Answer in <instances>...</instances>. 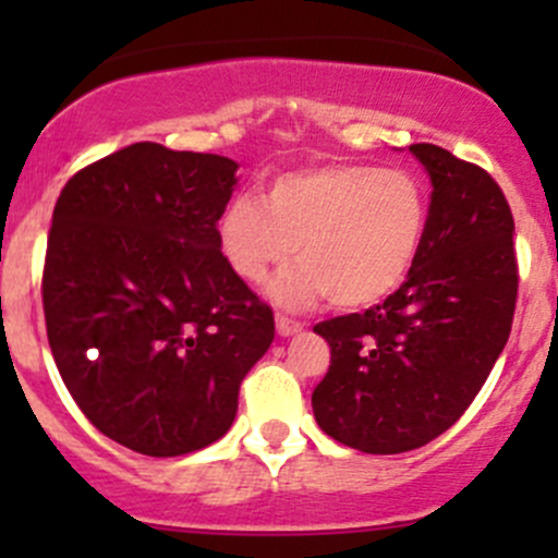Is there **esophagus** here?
<instances>
[{
    "label": "esophagus",
    "instance_id": "1",
    "mask_svg": "<svg viewBox=\"0 0 558 558\" xmlns=\"http://www.w3.org/2000/svg\"><path fill=\"white\" fill-rule=\"evenodd\" d=\"M275 324H278V335L280 337H289V335H296V331H302V320H296V318H289V315H283V313H278L275 315Z\"/></svg>",
    "mask_w": 558,
    "mask_h": 558
}]
</instances>
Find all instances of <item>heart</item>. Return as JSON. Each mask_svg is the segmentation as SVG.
Here are the masks:
<instances>
[{
    "instance_id": "b5f03b06",
    "label": "heart",
    "mask_w": 558,
    "mask_h": 558,
    "mask_svg": "<svg viewBox=\"0 0 558 558\" xmlns=\"http://www.w3.org/2000/svg\"><path fill=\"white\" fill-rule=\"evenodd\" d=\"M258 205L238 196L218 221L229 267L245 283H264L296 251L300 267L275 283L289 307L326 302L369 307L404 283L429 223V199L402 167L362 161L283 172L262 189Z\"/></svg>"
}]
</instances>
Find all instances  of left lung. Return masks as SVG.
<instances>
[{"label":"left lung","instance_id":"left-lung-1","mask_svg":"<svg viewBox=\"0 0 558 558\" xmlns=\"http://www.w3.org/2000/svg\"><path fill=\"white\" fill-rule=\"evenodd\" d=\"M426 238L380 305L313 326L331 348L313 391L320 429L364 453L426 446L461 418L502 353L519 300L513 213L497 180L432 143Z\"/></svg>","mask_w":558,"mask_h":558}]
</instances>
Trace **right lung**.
Wrapping results in <instances>:
<instances>
[{
	"label": "right lung",
	"mask_w": 558,
	"mask_h": 558,
	"mask_svg": "<svg viewBox=\"0 0 558 558\" xmlns=\"http://www.w3.org/2000/svg\"><path fill=\"white\" fill-rule=\"evenodd\" d=\"M227 156L134 143L61 189L43 311L61 380L110 440L183 456L227 435L240 384L275 337L272 307L232 272L218 221Z\"/></svg>",
	"instance_id": "add662e5"
}]
</instances>
